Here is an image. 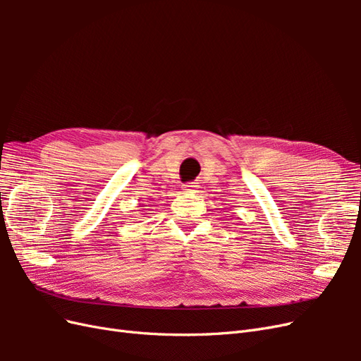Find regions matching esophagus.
<instances>
[{
  "instance_id": "obj_1",
  "label": "esophagus",
  "mask_w": 361,
  "mask_h": 361,
  "mask_svg": "<svg viewBox=\"0 0 361 361\" xmlns=\"http://www.w3.org/2000/svg\"><path fill=\"white\" fill-rule=\"evenodd\" d=\"M195 188H197V185H195L194 182H190V183H185L183 185V191L185 192H192V191H195Z\"/></svg>"
}]
</instances>
